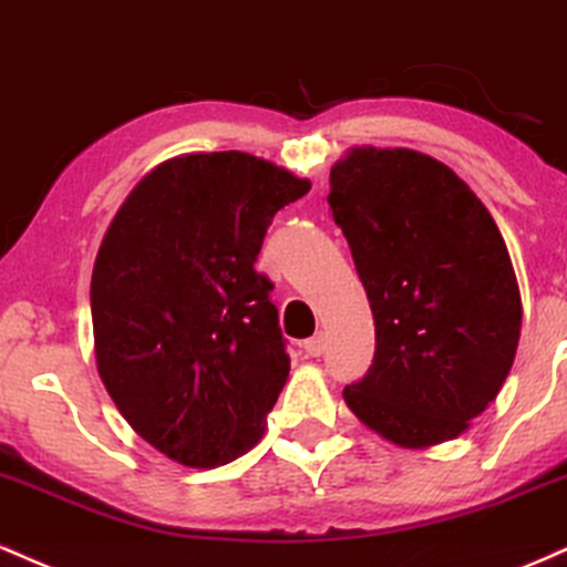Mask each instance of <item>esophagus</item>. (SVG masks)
Instances as JSON below:
<instances>
[{
	"label": "esophagus",
	"instance_id": "1",
	"mask_svg": "<svg viewBox=\"0 0 567 567\" xmlns=\"http://www.w3.org/2000/svg\"><path fill=\"white\" fill-rule=\"evenodd\" d=\"M305 352H308L310 358H321L323 352H326V337L323 334L310 337L308 342H305Z\"/></svg>",
	"mask_w": 567,
	"mask_h": 567
}]
</instances>
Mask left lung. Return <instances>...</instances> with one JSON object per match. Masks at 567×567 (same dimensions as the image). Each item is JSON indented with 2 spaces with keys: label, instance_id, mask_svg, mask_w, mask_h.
I'll return each mask as SVG.
<instances>
[{
  "label": "left lung",
  "instance_id": "left-lung-1",
  "mask_svg": "<svg viewBox=\"0 0 567 567\" xmlns=\"http://www.w3.org/2000/svg\"><path fill=\"white\" fill-rule=\"evenodd\" d=\"M329 206L377 329L344 403L401 449L454 441L496 401L520 342V286L494 217L451 166L374 145L331 166Z\"/></svg>",
  "mask_w": 567,
  "mask_h": 567
}]
</instances>
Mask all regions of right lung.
<instances>
[{
    "label": "right lung",
    "mask_w": 567,
    "mask_h": 567,
    "mask_svg": "<svg viewBox=\"0 0 567 567\" xmlns=\"http://www.w3.org/2000/svg\"><path fill=\"white\" fill-rule=\"evenodd\" d=\"M308 190L251 153H183L113 215L90 286L97 374L172 462L212 470L262 437L289 355L255 262L272 215Z\"/></svg>",
    "instance_id": "1"
}]
</instances>
